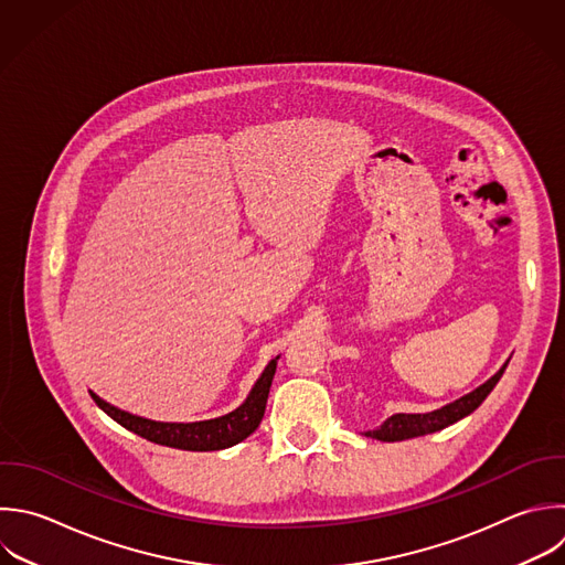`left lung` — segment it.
<instances>
[{
	"instance_id": "8db88e82",
	"label": "left lung",
	"mask_w": 565,
	"mask_h": 565,
	"mask_svg": "<svg viewBox=\"0 0 565 565\" xmlns=\"http://www.w3.org/2000/svg\"><path fill=\"white\" fill-rule=\"evenodd\" d=\"M508 362L488 380L483 382L479 388H475L472 393L437 408L430 413H395L391 415L384 424H380L375 430L364 433L366 437L380 439V441H402V439H411V437H419V435H428L435 430H441L455 422H459L461 417L470 415L486 397L488 393L494 388V384L499 382V377L503 375Z\"/></svg>"
}]
</instances>
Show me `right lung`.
Wrapping results in <instances>:
<instances>
[{
  "label": "right lung",
  "mask_w": 565,
  "mask_h": 565,
  "mask_svg": "<svg viewBox=\"0 0 565 565\" xmlns=\"http://www.w3.org/2000/svg\"><path fill=\"white\" fill-rule=\"evenodd\" d=\"M276 362H278V358H274L265 366L263 375L256 380L247 399L236 411H232L223 417H216V419H203V422H190V424L154 422V419H146V417L132 415L128 411H121V408L104 402L93 391H90V395L97 402V406L102 411H106L115 422H119L124 428L146 437L154 444L181 448V450H221V448H230V446L243 441L258 428V424L265 415L271 380L276 373Z\"/></svg>",
  "instance_id": "add662e5"
}]
</instances>
